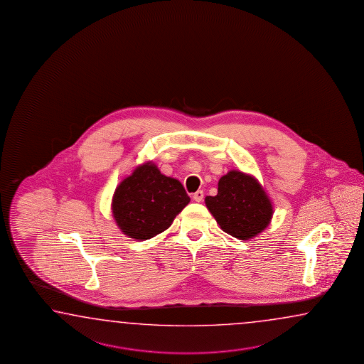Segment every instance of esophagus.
Segmentation results:
<instances>
[{"instance_id": "1", "label": "esophagus", "mask_w": 364, "mask_h": 364, "mask_svg": "<svg viewBox=\"0 0 364 364\" xmlns=\"http://www.w3.org/2000/svg\"><path fill=\"white\" fill-rule=\"evenodd\" d=\"M193 199L195 200V201H198V203L203 201V199H204V193H203L201 190L196 191V193L193 195Z\"/></svg>"}]
</instances>
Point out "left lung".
Returning a JSON list of instances; mask_svg holds the SVG:
<instances>
[{
  "mask_svg": "<svg viewBox=\"0 0 364 364\" xmlns=\"http://www.w3.org/2000/svg\"><path fill=\"white\" fill-rule=\"evenodd\" d=\"M205 205L220 228L240 240L261 234L272 218V204L264 187L250 174L230 171L218 181V193Z\"/></svg>",
  "mask_w": 364,
  "mask_h": 364,
  "instance_id": "1",
  "label": "left lung"
}]
</instances>
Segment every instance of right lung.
<instances>
[{"instance_id":"add662e5","label":"right lung","mask_w":364,"mask_h":364,"mask_svg":"<svg viewBox=\"0 0 364 364\" xmlns=\"http://www.w3.org/2000/svg\"><path fill=\"white\" fill-rule=\"evenodd\" d=\"M190 203L178 179L166 177L152 161L136 166L114 190L112 214L119 228L136 240H147L171 226Z\"/></svg>"}]
</instances>
